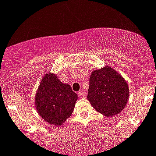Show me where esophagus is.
Returning <instances> with one entry per match:
<instances>
[{"mask_svg":"<svg viewBox=\"0 0 156 156\" xmlns=\"http://www.w3.org/2000/svg\"><path fill=\"white\" fill-rule=\"evenodd\" d=\"M78 96H79V97H81V98H84V97H85V94H84V93L81 92V91L78 92Z\"/></svg>","mask_w":156,"mask_h":156,"instance_id":"obj_1","label":"esophagus"}]
</instances>
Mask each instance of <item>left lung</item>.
Returning a JSON list of instances; mask_svg holds the SVG:
<instances>
[{
    "mask_svg": "<svg viewBox=\"0 0 156 156\" xmlns=\"http://www.w3.org/2000/svg\"><path fill=\"white\" fill-rule=\"evenodd\" d=\"M128 97V84L112 68L106 66L92 72L87 100L97 112L107 117L115 115L125 108Z\"/></svg>",
    "mask_w": 156,
    "mask_h": 156,
    "instance_id": "left-lung-1",
    "label": "left lung"
}]
</instances>
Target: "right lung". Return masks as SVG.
Instances as JSON below:
<instances>
[{
    "mask_svg": "<svg viewBox=\"0 0 156 156\" xmlns=\"http://www.w3.org/2000/svg\"><path fill=\"white\" fill-rule=\"evenodd\" d=\"M78 95L70 85L63 84L54 74H47L41 81L35 97L38 114L52 125L64 123L73 112Z\"/></svg>",
    "mask_w": 156,
    "mask_h": 156,
    "instance_id": "obj_1",
    "label": "right lung"
}]
</instances>
